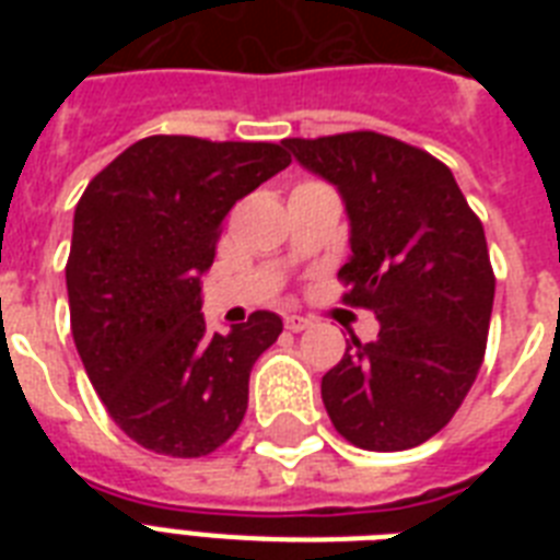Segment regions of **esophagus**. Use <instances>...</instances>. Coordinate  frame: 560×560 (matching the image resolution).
<instances>
[{"instance_id": "1", "label": "esophagus", "mask_w": 560, "mask_h": 560, "mask_svg": "<svg viewBox=\"0 0 560 560\" xmlns=\"http://www.w3.org/2000/svg\"><path fill=\"white\" fill-rule=\"evenodd\" d=\"M284 325H288L290 331H305V328H311V319L307 316H299V314H290L284 316Z\"/></svg>"}]
</instances>
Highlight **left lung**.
I'll return each mask as SVG.
<instances>
[{
  "label": "left lung",
  "instance_id": "1",
  "mask_svg": "<svg viewBox=\"0 0 560 560\" xmlns=\"http://www.w3.org/2000/svg\"><path fill=\"white\" fill-rule=\"evenodd\" d=\"M281 144L340 191L351 226L342 302L381 323L323 377L325 409L363 451L416 447L451 421L486 358L494 270L482 223L447 165L392 136Z\"/></svg>",
  "mask_w": 560,
  "mask_h": 560
}]
</instances>
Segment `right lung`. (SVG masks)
<instances>
[{"instance_id":"add662e5","label":"right lung","mask_w":560,"mask_h":560,"mask_svg":"<svg viewBox=\"0 0 560 560\" xmlns=\"http://www.w3.org/2000/svg\"><path fill=\"white\" fill-rule=\"evenodd\" d=\"M288 165L281 144L148 136L74 209V346L109 418L148 451L197 459L244 421L249 372L279 340L281 319L255 311L229 334H209L200 276L229 209Z\"/></svg>"}]
</instances>
